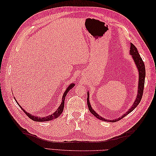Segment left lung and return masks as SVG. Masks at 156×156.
I'll return each mask as SVG.
<instances>
[{"instance_id":"1","label":"left lung","mask_w":156,"mask_h":156,"mask_svg":"<svg viewBox=\"0 0 156 156\" xmlns=\"http://www.w3.org/2000/svg\"><path fill=\"white\" fill-rule=\"evenodd\" d=\"M130 54L132 55V58H133V60L135 62V64L136 65L138 72H139V84H138V93L137 95V98L135 99V102H133V105H132V107L129 109L127 112H126V113H125L123 115H122L121 117H119L118 119H114V120H109V119H106L105 118H102L101 116H99L98 113H97L91 107V105L90 104V102H89V93L88 92V98H87V104H88V109L91 113L94 115V117H97V119H100L101 121H107V122H116L118 121L119 120H121V119L125 117L126 115H127L128 114L130 113L131 112L133 111L134 109L137 107V105L140 103L142 96H143L144 93V84H145V64L144 62L142 60V59L141 58L140 55L139 54L137 49L136 47L133 44H131V47H130Z\"/></svg>"}]
</instances>
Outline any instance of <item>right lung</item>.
Instances as JSON below:
<instances>
[{
	"instance_id": "right-lung-1",
	"label": "right lung",
	"mask_w": 156,
	"mask_h": 156,
	"mask_svg": "<svg viewBox=\"0 0 156 156\" xmlns=\"http://www.w3.org/2000/svg\"><path fill=\"white\" fill-rule=\"evenodd\" d=\"M74 83H72L71 84L69 85V87L66 88V91L64 92V94H63V97H62V103L60 105V106L58 107V108L55 111V112L54 114H52L51 115H49V116H47V117H37V116H34V115H32L31 114L29 113V112H27V111H25V110H24L21 106L19 105V104L17 102V101H16V100L15 99V97L14 98L15 99V101L16 102V103L18 104V105L20 107V108H21L23 111L25 112V113L27 115V117L30 118L31 120L34 121H37V122H44V121H51V120H53V119H55L56 118H58L59 115H60L62 114V112H63V110H64V101H65V98H66V94H68V92L71 90V89L74 87Z\"/></svg>"
}]
</instances>
